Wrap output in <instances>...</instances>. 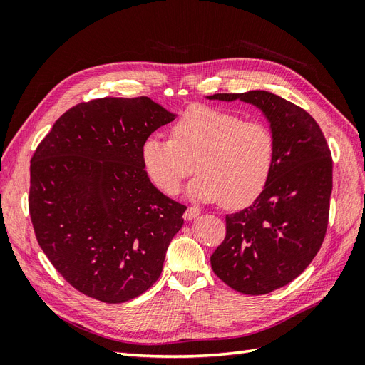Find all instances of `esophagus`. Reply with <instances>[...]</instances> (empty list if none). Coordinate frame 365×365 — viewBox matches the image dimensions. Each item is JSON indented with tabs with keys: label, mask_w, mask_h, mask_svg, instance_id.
Returning <instances> with one entry per match:
<instances>
[{
	"label": "esophagus",
	"mask_w": 365,
	"mask_h": 365,
	"mask_svg": "<svg viewBox=\"0 0 365 365\" xmlns=\"http://www.w3.org/2000/svg\"><path fill=\"white\" fill-rule=\"evenodd\" d=\"M200 213H201L200 208H196V207H187V210L184 212V219H185V220H192V219L200 216Z\"/></svg>",
	"instance_id": "1"
}]
</instances>
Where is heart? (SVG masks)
Wrapping results in <instances>:
<instances>
[{
    "label": "heart",
    "instance_id": "b5f03b06",
    "mask_svg": "<svg viewBox=\"0 0 365 365\" xmlns=\"http://www.w3.org/2000/svg\"><path fill=\"white\" fill-rule=\"evenodd\" d=\"M143 165L165 195H176L195 172L189 195L228 208L252 204L267 189L275 160V138L262 121H245L222 109L195 105L176 118L170 140L149 137Z\"/></svg>",
    "mask_w": 365,
    "mask_h": 365
}]
</instances>
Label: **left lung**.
<instances>
[{
    "instance_id": "obj_1",
    "label": "left lung",
    "mask_w": 365,
    "mask_h": 365,
    "mask_svg": "<svg viewBox=\"0 0 365 365\" xmlns=\"http://www.w3.org/2000/svg\"><path fill=\"white\" fill-rule=\"evenodd\" d=\"M208 98H240L271 121L275 160L267 189L250 207L225 216V239L210 257L213 272L231 289L269 294L298 277L322 248L332 193L330 149L311 114L272 93Z\"/></svg>"
}]
</instances>
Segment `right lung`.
<instances>
[{
    "label": "right lung",
    "mask_w": 365,
    "mask_h": 365,
    "mask_svg": "<svg viewBox=\"0 0 365 365\" xmlns=\"http://www.w3.org/2000/svg\"><path fill=\"white\" fill-rule=\"evenodd\" d=\"M173 117L145 96L94 98L63 113L33 153V230L79 292L123 303L158 280L187 207L150 182L141 148Z\"/></svg>",
    "instance_id": "obj_1"
}]
</instances>
